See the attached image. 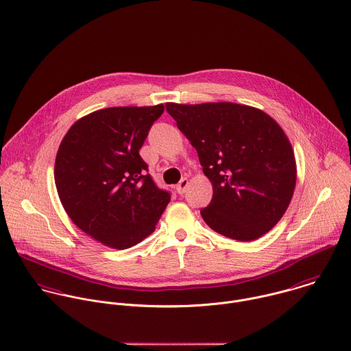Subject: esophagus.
I'll use <instances>...</instances> for the list:
<instances>
[{"label":"esophagus","mask_w":351,"mask_h":351,"mask_svg":"<svg viewBox=\"0 0 351 351\" xmlns=\"http://www.w3.org/2000/svg\"><path fill=\"white\" fill-rule=\"evenodd\" d=\"M188 184H189L188 178H182V180L177 184V192H178L180 195H184L185 191H186V188H188Z\"/></svg>","instance_id":"1"}]
</instances>
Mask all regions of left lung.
I'll list each match as a JSON object with an SVG mask.
<instances>
[{
    "label": "left lung",
    "instance_id": "8db88e82",
    "mask_svg": "<svg viewBox=\"0 0 351 351\" xmlns=\"http://www.w3.org/2000/svg\"><path fill=\"white\" fill-rule=\"evenodd\" d=\"M166 110L213 184V200L200 210L204 222L237 241L269 232L286 213L297 180L283 129L258 109L229 102L166 104Z\"/></svg>",
    "mask_w": 351,
    "mask_h": 351
}]
</instances>
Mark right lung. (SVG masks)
Instances as JSON below:
<instances>
[{
    "label": "right lung",
    "instance_id": "right-lung-1",
    "mask_svg": "<svg viewBox=\"0 0 351 351\" xmlns=\"http://www.w3.org/2000/svg\"><path fill=\"white\" fill-rule=\"evenodd\" d=\"M163 105L109 108L76 121L62 138L54 181L72 222L94 239L126 249L155 230L170 202L138 151Z\"/></svg>",
    "mask_w": 351,
    "mask_h": 351
}]
</instances>
